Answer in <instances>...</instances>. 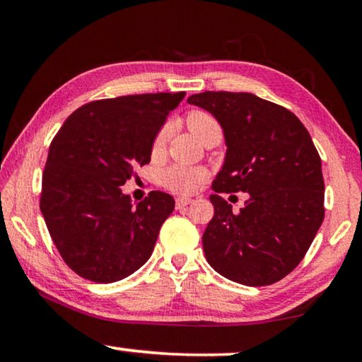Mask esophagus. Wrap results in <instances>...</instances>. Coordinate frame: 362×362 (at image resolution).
<instances>
[{"mask_svg":"<svg viewBox=\"0 0 362 362\" xmlns=\"http://www.w3.org/2000/svg\"><path fill=\"white\" fill-rule=\"evenodd\" d=\"M189 203H192V199H189V198H177L175 199V207H177V209H182V207L188 206Z\"/></svg>","mask_w":362,"mask_h":362,"instance_id":"esophagus-1","label":"esophagus"}]
</instances>
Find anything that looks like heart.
<instances>
[{"mask_svg":"<svg viewBox=\"0 0 362 362\" xmlns=\"http://www.w3.org/2000/svg\"><path fill=\"white\" fill-rule=\"evenodd\" d=\"M185 122H187L188 131L192 132L199 142H203V140L212 132H220V127L217 124V121L214 119V116L207 112H203V110H193V112H189L187 115ZM166 140H168V131L161 129L158 132L155 144H153V153H155V155L164 148ZM204 179H206L204 169L179 166V164L164 169L161 173L163 185L169 188L170 192L182 193V194L192 193Z\"/></svg>","mask_w":362,"mask_h":362,"instance_id":"1","label":"heart"}]
</instances>
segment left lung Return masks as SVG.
<instances>
[{
    "label": "left lung",
    "mask_w": 362,
    "mask_h": 362,
    "mask_svg": "<svg viewBox=\"0 0 362 362\" xmlns=\"http://www.w3.org/2000/svg\"><path fill=\"white\" fill-rule=\"evenodd\" d=\"M188 103L223 129L226 153L214 180L217 193H249L240 212L211 194L214 217L203 235L209 265L244 286L287 276L324 220L321 158L296 115L250 93H206Z\"/></svg>",
    "instance_id": "8db88e82"
}]
</instances>
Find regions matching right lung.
Segmentation results:
<instances>
[{
	"label": "right lung",
	"mask_w": 362,
	"mask_h": 362,
	"mask_svg": "<svg viewBox=\"0 0 362 362\" xmlns=\"http://www.w3.org/2000/svg\"><path fill=\"white\" fill-rule=\"evenodd\" d=\"M183 97L158 93L86 103L51 142L40 209L64 262L81 278L115 283L150 259L175 201L151 192L134 206L121 187L150 163L159 129Z\"/></svg>",
	"instance_id": "add662e5"
}]
</instances>
